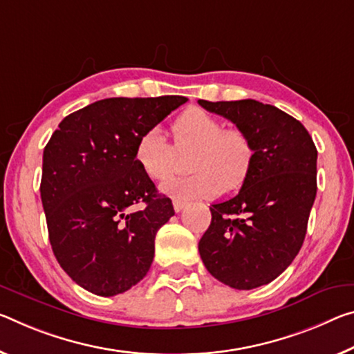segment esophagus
<instances>
[{
  "instance_id": "obj_1",
  "label": "esophagus",
  "mask_w": 354,
  "mask_h": 354,
  "mask_svg": "<svg viewBox=\"0 0 354 354\" xmlns=\"http://www.w3.org/2000/svg\"><path fill=\"white\" fill-rule=\"evenodd\" d=\"M184 206H186V203L181 200H173V209H175L176 212H181L184 209Z\"/></svg>"
}]
</instances>
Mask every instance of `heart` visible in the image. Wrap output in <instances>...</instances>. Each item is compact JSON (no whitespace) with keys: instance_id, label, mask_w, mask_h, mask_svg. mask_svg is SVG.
<instances>
[{"instance_id":"heart-1","label":"heart","mask_w":354,"mask_h":354,"mask_svg":"<svg viewBox=\"0 0 354 354\" xmlns=\"http://www.w3.org/2000/svg\"><path fill=\"white\" fill-rule=\"evenodd\" d=\"M173 147L159 127L140 133L133 159L142 173L153 181H164L175 171L176 151L194 149L186 178H173L162 184V192L178 200L212 198L232 192L248 179L254 164V145L239 129H223L217 116L198 106L179 115L171 124Z\"/></svg>"}]
</instances>
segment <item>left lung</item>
<instances>
[{
  "label": "left lung",
  "instance_id": "1",
  "mask_svg": "<svg viewBox=\"0 0 354 354\" xmlns=\"http://www.w3.org/2000/svg\"><path fill=\"white\" fill-rule=\"evenodd\" d=\"M198 104L236 124L254 145L239 194L209 207L200 257L228 287H261L291 265L304 243L317 195V148L307 129L274 105L254 99Z\"/></svg>",
  "mask_w": 354,
  "mask_h": 354
}]
</instances>
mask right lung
Segmentation results:
<instances>
[{
    "label": "right lung",
    "instance_id": "1",
    "mask_svg": "<svg viewBox=\"0 0 354 354\" xmlns=\"http://www.w3.org/2000/svg\"><path fill=\"white\" fill-rule=\"evenodd\" d=\"M186 102L184 96L102 99L66 116L48 140L41 198L50 244L82 288L115 296L149 271L157 230L175 209L140 170L133 149L140 133Z\"/></svg>",
    "mask_w": 354,
    "mask_h": 354
}]
</instances>
